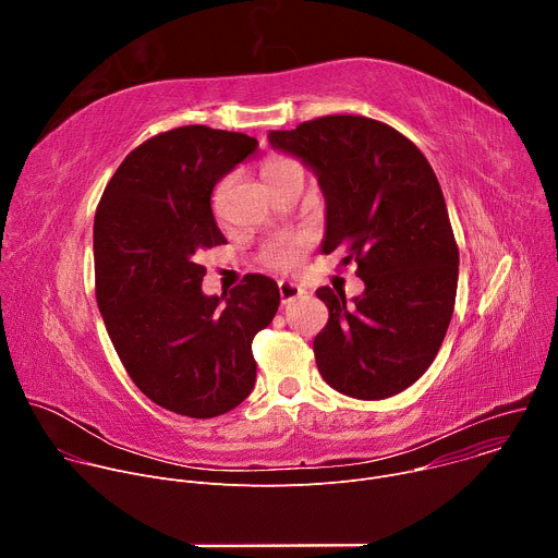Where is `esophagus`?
Here are the masks:
<instances>
[{"instance_id":"obj_1","label":"esophagus","mask_w":558,"mask_h":558,"mask_svg":"<svg viewBox=\"0 0 558 558\" xmlns=\"http://www.w3.org/2000/svg\"><path fill=\"white\" fill-rule=\"evenodd\" d=\"M278 291H280L282 304H289V302L302 298V293H304V289H302L300 284L291 282V280H280V282H278Z\"/></svg>"}]
</instances>
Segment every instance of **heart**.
I'll return each instance as SVG.
<instances>
[{"instance_id": "b5f03b06", "label": "heart", "mask_w": 558, "mask_h": 558, "mask_svg": "<svg viewBox=\"0 0 558 558\" xmlns=\"http://www.w3.org/2000/svg\"><path fill=\"white\" fill-rule=\"evenodd\" d=\"M291 166H295L291 158L269 156L263 166V177L267 181H271L274 177L289 170ZM304 254H306V243L302 241V238H282V241L267 247L265 263L271 267H278V269H295L302 265Z\"/></svg>"}]
</instances>
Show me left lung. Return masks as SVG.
Listing matches in <instances>:
<instances>
[{"mask_svg": "<svg viewBox=\"0 0 558 558\" xmlns=\"http://www.w3.org/2000/svg\"><path fill=\"white\" fill-rule=\"evenodd\" d=\"M274 149L315 174L327 205L323 252H347L364 291L320 287L329 308L315 336L325 381L357 400H386L433 364L454 308L459 250L426 156L386 123L333 114L271 130Z\"/></svg>", "mask_w": 558, "mask_h": 558, "instance_id": "1", "label": "left lung"}]
</instances>
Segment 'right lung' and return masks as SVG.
Listing matches in <instances>:
<instances>
[{"label":"right lung","mask_w":558,"mask_h":558,"mask_svg":"<svg viewBox=\"0 0 558 558\" xmlns=\"http://www.w3.org/2000/svg\"><path fill=\"white\" fill-rule=\"evenodd\" d=\"M256 149L247 134L205 125L151 136L125 156L95 216L97 304L117 355L154 404L194 420L247 400L254 336L280 304L260 274L229 295L201 289V252L227 243L211 192Z\"/></svg>","instance_id":"right-lung-1"}]
</instances>
